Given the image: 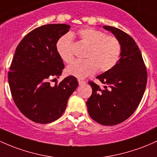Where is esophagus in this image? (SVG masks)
<instances>
[{
	"label": "esophagus",
	"mask_w": 157,
	"mask_h": 157,
	"mask_svg": "<svg viewBox=\"0 0 157 157\" xmlns=\"http://www.w3.org/2000/svg\"><path fill=\"white\" fill-rule=\"evenodd\" d=\"M78 82H79V85L80 86H82V85H83V84L86 83V82L84 81V80H81V79H78Z\"/></svg>",
	"instance_id": "34e87169"
}]
</instances>
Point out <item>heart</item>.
I'll return each mask as SVG.
<instances>
[{"instance_id":"heart-1","label":"heart","mask_w":157,"mask_h":157,"mask_svg":"<svg viewBox=\"0 0 157 157\" xmlns=\"http://www.w3.org/2000/svg\"><path fill=\"white\" fill-rule=\"evenodd\" d=\"M77 36L88 45L84 57L75 60L67 68V74L77 78H85L96 71L105 72L114 67L121 53V44L115 37L106 36L94 28L81 29ZM56 51L63 61L69 63L73 60V45L70 35L62 36L56 43Z\"/></svg>"}]
</instances>
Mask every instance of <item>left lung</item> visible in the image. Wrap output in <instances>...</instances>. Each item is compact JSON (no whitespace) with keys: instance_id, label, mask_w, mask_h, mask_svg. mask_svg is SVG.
I'll use <instances>...</instances> for the list:
<instances>
[{"instance_id":"1","label":"left lung","mask_w":157,"mask_h":157,"mask_svg":"<svg viewBox=\"0 0 157 157\" xmlns=\"http://www.w3.org/2000/svg\"><path fill=\"white\" fill-rule=\"evenodd\" d=\"M121 44L120 59L111 69L98 76L104 89L89 82L92 88L86 105L91 118L101 124L113 126L130 117L139 106L147 75L140 50L133 39L116 27L104 26Z\"/></svg>"}]
</instances>
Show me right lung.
Listing matches in <instances>:
<instances>
[{
    "mask_svg": "<svg viewBox=\"0 0 157 157\" xmlns=\"http://www.w3.org/2000/svg\"><path fill=\"white\" fill-rule=\"evenodd\" d=\"M70 27L65 24L37 27L23 38L15 50L8 73L10 91L21 113L36 123L58 119L78 86L74 76L65 77L54 86L50 83L52 79L59 78L65 67L56 43Z\"/></svg>",
    "mask_w": 157,
    "mask_h": 157,
    "instance_id": "1",
    "label": "right lung"
}]
</instances>
